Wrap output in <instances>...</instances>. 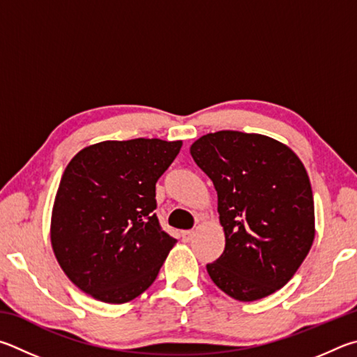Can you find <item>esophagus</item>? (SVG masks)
I'll use <instances>...</instances> for the list:
<instances>
[{
	"label": "esophagus",
	"instance_id": "obj_1",
	"mask_svg": "<svg viewBox=\"0 0 357 357\" xmlns=\"http://www.w3.org/2000/svg\"><path fill=\"white\" fill-rule=\"evenodd\" d=\"M192 236H195V230H182L183 241H190Z\"/></svg>",
	"mask_w": 357,
	"mask_h": 357
}]
</instances>
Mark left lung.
<instances>
[{"mask_svg":"<svg viewBox=\"0 0 357 357\" xmlns=\"http://www.w3.org/2000/svg\"><path fill=\"white\" fill-rule=\"evenodd\" d=\"M191 156L218 192L226 235L207 265L213 282L238 301H257L289 282L315 238L314 196L296 153L273 137L222 130L192 144Z\"/></svg>","mask_w":357,"mask_h":357,"instance_id":"left-lung-1","label":"left lung"}]
</instances>
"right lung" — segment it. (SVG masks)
I'll return each mask as SVG.
<instances>
[{"mask_svg": "<svg viewBox=\"0 0 357 357\" xmlns=\"http://www.w3.org/2000/svg\"><path fill=\"white\" fill-rule=\"evenodd\" d=\"M182 141H103L73 156L52 213V246L62 271L102 303L146 291L177 240L161 229L155 185Z\"/></svg>", "mask_w": 357, "mask_h": 357, "instance_id": "1", "label": "right lung"}]
</instances>
